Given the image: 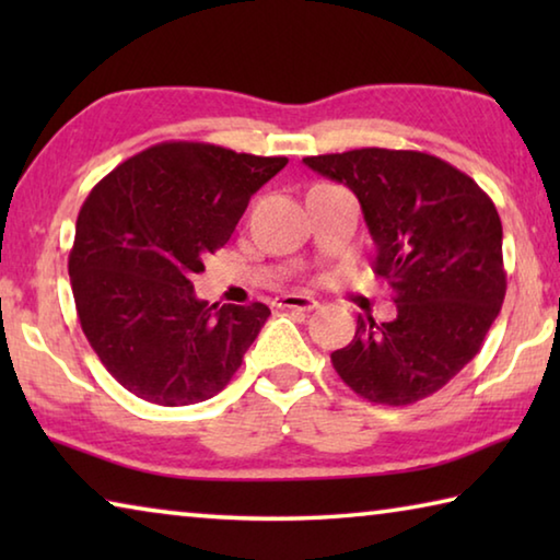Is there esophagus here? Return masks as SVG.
Here are the masks:
<instances>
[{
    "label": "esophagus",
    "instance_id": "esophagus-1",
    "mask_svg": "<svg viewBox=\"0 0 560 560\" xmlns=\"http://www.w3.org/2000/svg\"><path fill=\"white\" fill-rule=\"evenodd\" d=\"M279 306L296 308V311H314V308H318V301L311 296H303V293H283V296L279 299Z\"/></svg>",
    "mask_w": 560,
    "mask_h": 560
}]
</instances>
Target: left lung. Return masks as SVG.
I'll use <instances>...</instances> for the list:
<instances>
[{"instance_id":"8db88e82","label":"left lung","mask_w":560,"mask_h":560,"mask_svg":"<svg viewBox=\"0 0 560 560\" xmlns=\"http://www.w3.org/2000/svg\"><path fill=\"white\" fill-rule=\"evenodd\" d=\"M303 163L353 189L375 242L373 269L397 303L387 324L358 316L330 363L371 402L424 400L479 353L504 303L494 202L462 170L417 150L360 148Z\"/></svg>"}]
</instances>
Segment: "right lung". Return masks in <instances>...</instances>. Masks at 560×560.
Returning <instances> with one entry per match:
<instances>
[{"label": "right lung", "mask_w": 560, "mask_h": 560, "mask_svg": "<svg viewBox=\"0 0 560 560\" xmlns=\"http://www.w3.org/2000/svg\"><path fill=\"white\" fill-rule=\"evenodd\" d=\"M287 163L179 140L143 150L91 189L75 220L71 289L91 348L128 393L195 405L240 371L269 306H210L189 279Z\"/></svg>", "instance_id": "1"}]
</instances>
